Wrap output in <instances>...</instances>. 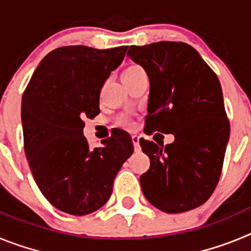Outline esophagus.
Listing matches in <instances>:
<instances>
[{
    "mask_svg": "<svg viewBox=\"0 0 251 251\" xmlns=\"http://www.w3.org/2000/svg\"><path fill=\"white\" fill-rule=\"evenodd\" d=\"M132 142H133V146H134V150L139 151L141 146H139V137L137 134H133L132 136Z\"/></svg>",
    "mask_w": 251,
    "mask_h": 251,
    "instance_id": "1",
    "label": "esophagus"
}]
</instances>
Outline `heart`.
I'll use <instances>...</instances> for the list:
<instances>
[{
    "instance_id": "obj_1",
    "label": "heart",
    "mask_w": 251,
    "mask_h": 251,
    "mask_svg": "<svg viewBox=\"0 0 251 251\" xmlns=\"http://www.w3.org/2000/svg\"><path fill=\"white\" fill-rule=\"evenodd\" d=\"M138 70H142V69L139 68V66H137V65L129 66V68H127V69H126V70H124L123 75H124V74H132V73H134V72H138Z\"/></svg>"
}]
</instances>
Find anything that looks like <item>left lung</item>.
Listing matches in <instances>:
<instances>
[{"mask_svg": "<svg viewBox=\"0 0 251 251\" xmlns=\"http://www.w3.org/2000/svg\"><path fill=\"white\" fill-rule=\"evenodd\" d=\"M127 56L150 79L146 133L175 136L165 147L139 139L151 161L139 178L142 191L161 211H190L210 199L223 170L230 126L220 81L185 43L130 46Z\"/></svg>", "mask_w": 251, "mask_h": 251, "instance_id": "obj_1", "label": "left lung"}]
</instances>
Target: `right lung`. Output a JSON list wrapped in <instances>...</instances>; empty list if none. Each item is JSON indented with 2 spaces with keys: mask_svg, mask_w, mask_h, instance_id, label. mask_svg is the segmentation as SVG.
<instances>
[{
  "mask_svg": "<svg viewBox=\"0 0 251 251\" xmlns=\"http://www.w3.org/2000/svg\"><path fill=\"white\" fill-rule=\"evenodd\" d=\"M127 49H55L37 65L24 93L26 158L40 191L60 211L83 216L100 208L134 151L126 130H115L97 148H90L83 134L84 119L99 114L101 86Z\"/></svg>",
  "mask_w": 251,
  "mask_h": 251,
  "instance_id": "add662e5",
  "label": "right lung"
}]
</instances>
